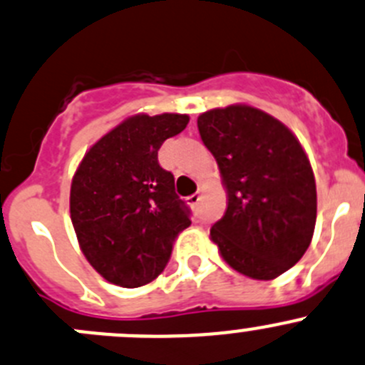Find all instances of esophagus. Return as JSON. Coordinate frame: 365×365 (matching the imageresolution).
Masks as SVG:
<instances>
[{
    "mask_svg": "<svg viewBox=\"0 0 365 365\" xmlns=\"http://www.w3.org/2000/svg\"><path fill=\"white\" fill-rule=\"evenodd\" d=\"M200 200H201V196H200V194H192V196H189V197H187V203H189L190 207H196V205L200 203Z\"/></svg>",
    "mask_w": 365,
    "mask_h": 365,
    "instance_id": "34e87169",
    "label": "esophagus"
}]
</instances>
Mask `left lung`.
<instances>
[{
  "mask_svg": "<svg viewBox=\"0 0 365 365\" xmlns=\"http://www.w3.org/2000/svg\"><path fill=\"white\" fill-rule=\"evenodd\" d=\"M197 130L228 194L212 242L244 277H280L305 255L316 228V178L305 150L284 123L250 105L203 112Z\"/></svg>",
  "mask_w": 365,
  "mask_h": 365,
  "instance_id": "obj_1",
  "label": "left lung"
}]
</instances>
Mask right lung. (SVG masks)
<instances>
[{"instance_id":"1","label":"right lung","mask_w":365,"mask_h":365,"mask_svg":"<svg viewBox=\"0 0 365 365\" xmlns=\"http://www.w3.org/2000/svg\"><path fill=\"white\" fill-rule=\"evenodd\" d=\"M187 123V114L126 118L91 146L74 173L69 210L78 244L110 284L133 289L153 282L190 225L175 176L158 164L164 140Z\"/></svg>"}]
</instances>
